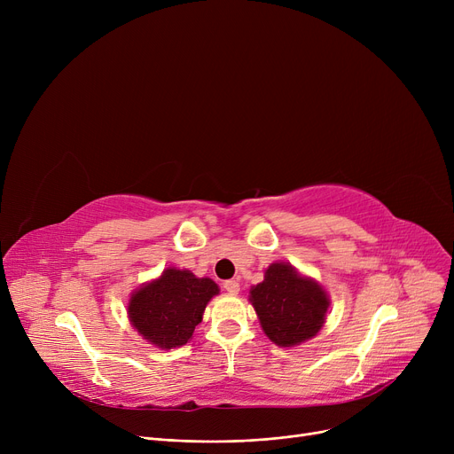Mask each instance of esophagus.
I'll return each mask as SVG.
<instances>
[{"label": "esophagus", "instance_id": "34e87169", "mask_svg": "<svg viewBox=\"0 0 454 454\" xmlns=\"http://www.w3.org/2000/svg\"><path fill=\"white\" fill-rule=\"evenodd\" d=\"M223 287H224V291L230 293V294H237V293H239V289H241V287H239V281H235V279L224 281Z\"/></svg>", "mask_w": 454, "mask_h": 454}]
</instances>
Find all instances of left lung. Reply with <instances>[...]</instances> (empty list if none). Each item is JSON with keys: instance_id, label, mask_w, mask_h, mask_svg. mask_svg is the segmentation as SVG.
I'll return each instance as SVG.
<instances>
[{"instance_id": "8db88e82", "label": "left lung", "mask_w": 454, "mask_h": 454, "mask_svg": "<svg viewBox=\"0 0 454 454\" xmlns=\"http://www.w3.org/2000/svg\"><path fill=\"white\" fill-rule=\"evenodd\" d=\"M250 301L267 337L278 346H296L320 331L329 307L327 294L291 265L274 263L265 281L250 291Z\"/></svg>"}]
</instances>
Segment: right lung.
Wrapping results in <instances>:
<instances>
[{
  "label": "right lung",
  "instance_id": "right-lung-1",
  "mask_svg": "<svg viewBox=\"0 0 454 454\" xmlns=\"http://www.w3.org/2000/svg\"><path fill=\"white\" fill-rule=\"evenodd\" d=\"M215 294H219V287L209 278L167 269L160 279L132 294L129 317L149 342L163 349L178 348L193 337L195 325L200 324Z\"/></svg>",
  "mask_w": 454,
  "mask_h": 454
}]
</instances>
